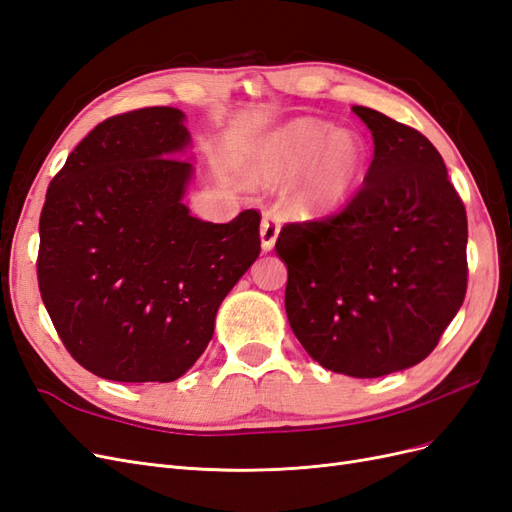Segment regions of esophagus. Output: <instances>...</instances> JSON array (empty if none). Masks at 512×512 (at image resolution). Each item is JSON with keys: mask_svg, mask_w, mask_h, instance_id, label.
<instances>
[{"mask_svg": "<svg viewBox=\"0 0 512 512\" xmlns=\"http://www.w3.org/2000/svg\"><path fill=\"white\" fill-rule=\"evenodd\" d=\"M277 235H280V218H277L275 213H265V215H262V224H260L262 250L271 252L275 247Z\"/></svg>", "mask_w": 512, "mask_h": 512, "instance_id": "1", "label": "esophagus"}]
</instances>
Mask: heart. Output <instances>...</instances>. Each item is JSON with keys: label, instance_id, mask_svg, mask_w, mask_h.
<instances>
[{"label": "heart", "instance_id": "1", "mask_svg": "<svg viewBox=\"0 0 512 512\" xmlns=\"http://www.w3.org/2000/svg\"><path fill=\"white\" fill-rule=\"evenodd\" d=\"M367 166L369 149L359 134L320 119H297L256 147L252 179L275 188L299 176L288 209L297 218L320 220L350 203Z\"/></svg>", "mask_w": 512, "mask_h": 512}]
</instances>
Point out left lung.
Instances as JSON below:
<instances>
[{
    "label": "left lung",
    "mask_w": 512,
    "mask_h": 512,
    "mask_svg": "<svg viewBox=\"0 0 512 512\" xmlns=\"http://www.w3.org/2000/svg\"><path fill=\"white\" fill-rule=\"evenodd\" d=\"M374 136L361 190L335 215L286 224L288 322L335 374L380 378L438 346L468 288V218L427 138L354 106Z\"/></svg>",
    "instance_id": "8db88e82"
}]
</instances>
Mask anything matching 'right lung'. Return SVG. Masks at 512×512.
<instances>
[{
  "mask_svg": "<svg viewBox=\"0 0 512 512\" xmlns=\"http://www.w3.org/2000/svg\"><path fill=\"white\" fill-rule=\"evenodd\" d=\"M183 113L149 106L98 123L53 177L38 286L72 359L115 382H173L213 337L218 307L260 254V213L192 218Z\"/></svg>",
  "mask_w": 512,
  "mask_h": 512,
  "instance_id": "add662e5",
  "label": "right lung"
}]
</instances>
